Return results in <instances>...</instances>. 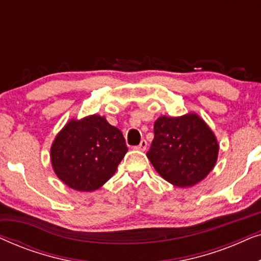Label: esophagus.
I'll return each mask as SVG.
<instances>
[{
	"mask_svg": "<svg viewBox=\"0 0 261 261\" xmlns=\"http://www.w3.org/2000/svg\"><path fill=\"white\" fill-rule=\"evenodd\" d=\"M146 148H147V141L146 140H141L140 145L135 147V149H138V151H142V152L146 151Z\"/></svg>",
	"mask_w": 261,
	"mask_h": 261,
	"instance_id": "1",
	"label": "esophagus"
}]
</instances>
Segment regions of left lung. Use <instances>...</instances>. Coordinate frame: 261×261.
<instances>
[{
  "label": "left lung",
  "instance_id": "obj_1",
  "mask_svg": "<svg viewBox=\"0 0 261 261\" xmlns=\"http://www.w3.org/2000/svg\"><path fill=\"white\" fill-rule=\"evenodd\" d=\"M219 142L196 113L160 116L147 158L156 172L174 187L190 188L208 176L219 155Z\"/></svg>",
  "mask_w": 261,
  "mask_h": 261
}]
</instances>
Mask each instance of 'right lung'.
<instances>
[{
  "label": "right lung",
  "instance_id": "right-lung-1",
  "mask_svg": "<svg viewBox=\"0 0 261 261\" xmlns=\"http://www.w3.org/2000/svg\"><path fill=\"white\" fill-rule=\"evenodd\" d=\"M128 151L119 128L105 116L72 119L56 135L51 164L57 177L76 191H95L116 172Z\"/></svg>",
  "mask_w": 261,
  "mask_h": 261
}]
</instances>
